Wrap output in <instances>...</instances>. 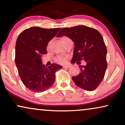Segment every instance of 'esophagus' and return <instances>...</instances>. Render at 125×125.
Returning a JSON list of instances; mask_svg holds the SVG:
<instances>
[{
    "instance_id": "esophagus-1",
    "label": "esophagus",
    "mask_w": 125,
    "mask_h": 125,
    "mask_svg": "<svg viewBox=\"0 0 125 125\" xmlns=\"http://www.w3.org/2000/svg\"><path fill=\"white\" fill-rule=\"evenodd\" d=\"M70 67V65H65V66H63V68H69Z\"/></svg>"
}]
</instances>
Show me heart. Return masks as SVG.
<instances>
[{
  "mask_svg": "<svg viewBox=\"0 0 125 125\" xmlns=\"http://www.w3.org/2000/svg\"><path fill=\"white\" fill-rule=\"evenodd\" d=\"M67 39H69V38L67 37H63L62 38V41H64V40ZM49 44H50L49 43V44L47 45L48 48L49 47ZM55 61L57 63H58L63 64L64 63H66V61H67V58H66V56H58L55 58Z\"/></svg>",
  "mask_w": 125,
  "mask_h": 125,
  "instance_id": "heart-1",
  "label": "heart"
}]
</instances>
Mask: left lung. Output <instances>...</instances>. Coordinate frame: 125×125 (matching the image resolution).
I'll use <instances>...</instances> for the list:
<instances>
[{"label":"left lung","mask_w":125,"mask_h":125,"mask_svg":"<svg viewBox=\"0 0 125 125\" xmlns=\"http://www.w3.org/2000/svg\"><path fill=\"white\" fill-rule=\"evenodd\" d=\"M63 35L74 42L73 63L82 60L86 62L85 66H79L81 71L73 76V81L85 90L96 89L104 79L107 66V49L102 35L95 29L81 25L62 28L56 36Z\"/></svg>","instance_id":"obj_1"}]
</instances>
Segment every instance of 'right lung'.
I'll return each instance as SVG.
<instances>
[{"label":"right lung","instance_id":"add662e5","mask_svg":"<svg viewBox=\"0 0 125 125\" xmlns=\"http://www.w3.org/2000/svg\"><path fill=\"white\" fill-rule=\"evenodd\" d=\"M61 28L44 29L34 27L19 35L15 46V61L23 83L31 91L43 92L49 89L55 80V73L62 66L52 63L47 67L42 56L47 54L48 43Z\"/></svg>","mask_w":125,"mask_h":125}]
</instances>
